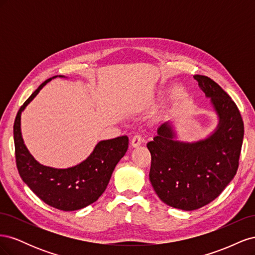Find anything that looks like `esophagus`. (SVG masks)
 Listing matches in <instances>:
<instances>
[{
  "label": "esophagus",
  "mask_w": 255,
  "mask_h": 255,
  "mask_svg": "<svg viewBox=\"0 0 255 255\" xmlns=\"http://www.w3.org/2000/svg\"><path fill=\"white\" fill-rule=\"evenodd\" d=\"M142 141H143V139H142L140 135H135L133 137L132 141H130V145H132L133 148H138V146H139L142 143Z\"/></svg>",
  "instance_id": "34e87169"
}]
</instances>
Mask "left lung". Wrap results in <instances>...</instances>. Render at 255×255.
<instances>
[{"label": "left lung", "mask_w": 255, "mask_h": 255, "mask_svg": "<svg viewBox=\"0 0 255 255\" xmlns=\"http://www.w3.org/2000/svg\"><path fill=\"white\" fill-rule=\"evenodd\" d=\"M194 78L217 115L214 132L198 141H181L169 120L146 143L154 190L164 203L183 211L211 203L228 186L236 174L244 139V122L232 99L207 76Z\"/></svg>", "instance_id": "1"}]
</instances>
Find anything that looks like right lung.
I'll use <instances>...</instances> for the list:
<instances>
[{"mask_svg": "<svg viewBox=\"0 0 255 255\" xmlns=\"http://www.w3.org/2000/svg\"><path fill=\"white\" fill-rule=\"evenodd\" d=\"M56 75L44 81L17 114L13 125V140L17 168L21 179L44 203L60 211H76L96 202L111 180L115 167L128 148V136L99 141L90 155L82 163L58 169L43 166L34 158L24 144L21 133V114L43 86Z\"/></svg>", "mask_w": 255, "mask_h": 255, "instance_id": "1", "label": "right lung"}]
</instances>
